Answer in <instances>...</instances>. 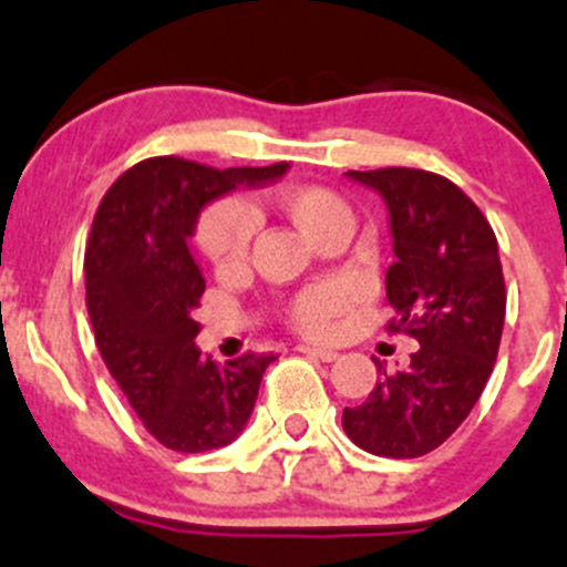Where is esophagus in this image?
Listing matches in <instances>:
<instances>
[{
  "instance_id": "obj_1",
  "label": "esophagus",
  "mask_w": 567,
  "mask_h": 567,
  "mask_svg": "<svg viewBox=\"0 0 567 567\" xmlns=\"http://www.w3.org/2000/svg\"><path fill=\"white\" fill-rule=\"evenodd\" d=\"M299 350L303 355H309V359H318V361H326V363L339 359L337 350H329V348H309V344H303V348H299Z\"/></svg>"
}]
</instances>
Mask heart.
<instances>
[{
	"mask_svg": "<svg viewBox=\"0 0 567 567\" xmlns=\"http://www.w3.org/2000/svg\"><path fill=\"white\" fill-rule=\"evenodd\" d=\"M274 208L301 230L312 244H323L333 234L353 230V208L342 195L326 187H282L274 193ZM255 208L249 204H217L206 208L195 228V244L217 271H234L247 260L252 244ZM342 309V293L337 288H309L290 303L288 315L293 326L307 337H326L333 318Z\"/></svg>",
	"mask_w": 567,
	"mask_h": 567,
	"instance_id": "heart-1",
	"label": "heart"
}]
</instances>
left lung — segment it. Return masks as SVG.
I'll list each match as a JSON object with an SVG mask.
<instances>
[{"label":"left lung","instance_id":"8db88e82","mask_svg":"<svg viewBox=\"0 0 567 567\" xmlns=\"http://www.w3.org/2000/svg\"><path fill=\"white\" fill-rule=\"evenodd\" d=\"M389 208L393 260L385 274L391 331L421 344L402 372L378 363L367 402L342 426L374 456L415 458L470 415L494 369L505 323L497 238L481 208L449 178L415 168L348 171Z\"/></svg>","mask_w":567,"mask_h":567}]
</instances>
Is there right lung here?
<instances>
[{
    "instance_id": "obj_1",
    "label": "right lung",
    "mask_w": 567,
    "mask_h": 567,
    "mask_svg": "<svg viewBox=\"0 0 567 567\" xmlns=\"http://www.w3.org/2000/svg\"><path fill=\"white\" fill-rule=\"evenodd\" d=\"M214 171L182 157H152L113 182L94 214L86 260V307L105 367L148 432L178 454L234 443L255 410L260 380L277 355L214 363L195 344L206 290L193 258L200 212L238 184L258 187L288 174Z\"/></svg>"
}]
</instances>
